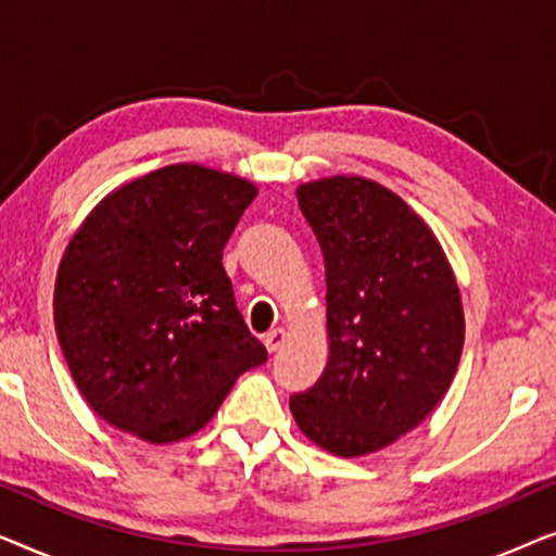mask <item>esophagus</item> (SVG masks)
<instances>
[{"label":"esophagus","mask_w":556,"mask_h":556,"mask_svg":"<svg viewBox=\"0 0 556 556\" xmlns=\"http://www.w3.org/2000/svg\"><path fill=\"white\" fill-rule=\"evenodd\" d=\"M286 339H288V333H286L283 329H273V331L265 333L263 344H265V349H268V352L273 354V352H278V349L286 344Z\"/></svg>","instance_id":"obj_1"}]
</instances>
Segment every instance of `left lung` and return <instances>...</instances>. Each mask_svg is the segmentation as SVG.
Returning <instances> with one entry per match:
<instances>
[{
    "label": "left lung",
    "instance_id": "1",
    "mask_svg": "<svg viewBox=\"0 0 556 556\" xmlns=\"http://www.w3.org/2000/svg\"><path fill=\"white\" fill-rule=\"evenodd\" d=\"M295 197L326 263L329 362L291 413L311 443L359 458L445 397L466 339L458 280L430 225L379 181L333 174Z\"/></svg>",
    "mask_w": 556,
    "mask_h": 556
}]
</instances>
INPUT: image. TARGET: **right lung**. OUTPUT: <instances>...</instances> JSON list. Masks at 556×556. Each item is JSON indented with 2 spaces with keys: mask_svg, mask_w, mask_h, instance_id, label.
I'll list each match as a JSON object with an SVG mask.
<instances>
[{
  "mask_svg": "<svg viewBox=\"0 0 556 556\" xmlns=\"http://www.w3.org/2000/svg\"><path fill=\"white\" fill-rule=\"evenodd\" d=\"M255 194L238 174L169 164L105 194L67 242L55 331L75 387L116 430L154 445L194 435L268 359L223 268Z\"/></svg>",
  "mask_w": 556,
  "mask_h": 556,
  "instance_id": "right-lung-1",
  "label": "right lung"
}]
</instances>
